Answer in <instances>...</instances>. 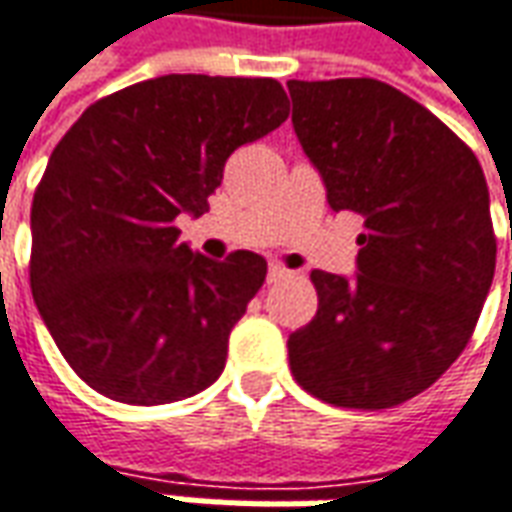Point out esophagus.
I'll return each instance as SVG.
<instances>
[{
  "label": "esophagus",
  "instance_id": "obj_1",
  "mask_svg": "<svg viewBox=\"0 0 512 512\" xmlns=\"http://www.w3.org/2000/svg\"><path fill=\"white\" fill-rule=\"evenodd\" d=\"M291 271L285 269V266H277V263H271L269 266V283H277V280H283V277H288Z\"/></svg>",
  "mask_w": 512,
  "mask_h": 512
}]
</instances>
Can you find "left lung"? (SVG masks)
<instances>
[{
	"label": "left lung",
	"mask_w": 512,
	"mask_h": 512,
	"mask_svg": "<svg viewBox=\"0 0 512 512\" xmlns=\"http://www.w3.org/2000/svg\"><path fill=\"white\" fill-rule=\"evenodd\" d=\"M288 92L328 204L364 218L356 280L311 271L319 308L288 336L291 375L333 406H398L474 336L496 269L485 173L446 123L389 83L288 81Z\"/></svg>",
	"instance_id": "8db88e82"
}]
</instances>
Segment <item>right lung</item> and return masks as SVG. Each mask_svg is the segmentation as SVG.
Returning a JSON list of instances; mask_svg holds the SVG:
<instances>
[{
  "mask_svg": "<svg viewBox=\"0 0 512 512\" xmlns=\"http://www.w3.org/2000/svg\"><path fill=\"white\" fill-rule=\"evenodd\" d=\"M274 78L162 75L95 100L55 145L30 210V288L66 364L111 401L207 389L266 260L179 241L235 148L288 117Z\"/></svg>",
  "mask_w": 512,
  "mask_h": 512,
  "instance_id": "right-lung-1",
  "label": "right lung"
}]
</instances>
